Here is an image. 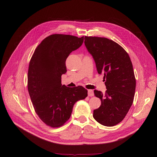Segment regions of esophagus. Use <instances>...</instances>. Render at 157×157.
Here are the masks:
<instances>
[{
  "instance_id": "obj_1",
  "label": "esophagus",
  "mask_w": 157,
  "mask_h": 157,
  "mask_svg": "<svg viewBox=\"0 0 157 157\" xmlns=\"http://www.w3.org/2000/svg\"><path fill=\"white\" fill-rule=\"evenodd\" d=\"M87 95L89 97H93L94 96V92L93 90H91V89H89L87 91Z\"/></svg>"
}]
</instances>
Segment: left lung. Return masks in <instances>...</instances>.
I'll list each match as a JSON object with an SVG mask.
<instances>
[{"label":"left lung","mask_w":157,"mask_h":157,"mask_svg":"<svg viewBox=\"0 0 157 157\" xmlns=\"http://www.w3.org/2000/svg\"><path fill=\"white\" fill-rule=\"evenodd\" d=\"M84 44L107 89L105 94L94 91L101 104L94 110L93 117L103 125L114 126L124 119L133 101L136 80L132 61L121 45L107 38L85 36Z\"/></svg>","instance_id":"1"}]
</instances>
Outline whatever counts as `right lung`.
I'll return each mask as SVG.
<instances>
[{"mask_svg":"<svg viewBox=\"0 0 157 157\" xmlns=\"http://www.w3.org/2000/svg\"><path fill=\"white\" fill-rule=\"evenodd\" d=\"M84 36L53 34L35 49L28 70V91L36 114L47 125L63 126L71 115L74 104L87 96L82 86L68 87L61 84L66 72V60L79 48Z\"/></svg>","mask_w":157,"mask_h":157,"instance_id":"1","label":"right lung"}]
</instances>
